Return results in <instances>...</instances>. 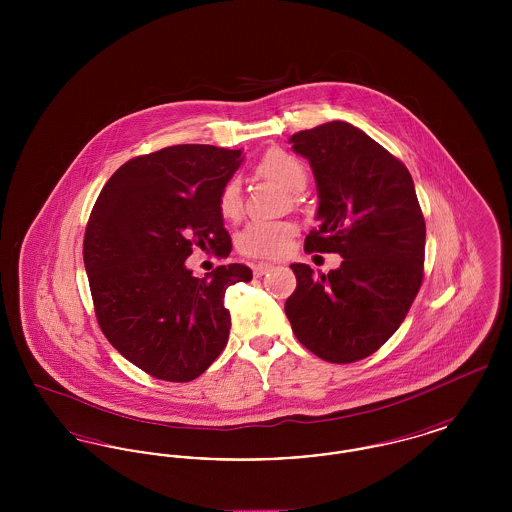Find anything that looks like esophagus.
<instances>
[{
    "instance_id": "obj_1",
    "label": "esophagus",
    "mask_w": 512,
    "mask_h": 512,
    "mask_svg": "<svg viewBox=\"0 0 512 512\" xmlns=\"http://www.w3.org/2000/svg\"><path fill=\"white\" fill-rule=\"evenodd\" d=\"M274 265H270V263H259V265H253V274L255 276H263V274H267L268 270H272Z\"/></svg>"
}]
</instances>
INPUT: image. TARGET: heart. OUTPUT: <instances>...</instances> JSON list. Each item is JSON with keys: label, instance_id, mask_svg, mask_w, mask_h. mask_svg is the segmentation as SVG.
Masks as SVG:
<instances>
[{"label": "heart", "instance_id": "b5f03b06", "mask_svg": "<svg viewBox=\"0 0 512 512\" xmlns=\"http://www.w3.org/2000/svg\"><path fill=\"white\" fill-rule=\"evenodd\" d=\"M257 171L267 178L276 180L280 186H284L292 194L303 192L309 180L303 161H299L295 155L284 149H270L261 159ZM219 207L222 217L226 219L240 217L244 199H242V186L236 178L224 184L220 192ZM293 234H295V226L292 222L253 220L238 234L236 245H238V251L247 257L274 259L286 253Z\"/></svg>", "mask_w": 512, "mask_h": 512}]
</instances>
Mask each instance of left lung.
<instances>
[{
    "label": "left lung",
    "mask_w": 512,
    "mask_h": 512,
    "mask_svg": "<svg viewBox=\"0 0 512 512\" xmlns=\"http://www.w3.org/2000/svg\"><path fill=\"white\" fill-rule=\"evenodd\" d=\"M317 180L318 230L305 251L340 253L315 276L293 263L284 309L295 338L322 361L355 363L380 349L407 317L424 274L426 224L407 167L349 122L293 134Z\"/></svg>",
    "instance_id": "8db88e82"
}]
</instances>
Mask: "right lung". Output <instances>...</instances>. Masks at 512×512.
Here are the masks:
<instances>
[{"mask_svg": "<svg viewBox=\"0 0 512 512\" xmlns=\"http://www.w3.org/2000/svg\"><path fill=\"white\" fill-rule=\"evenodd\" d=\"M242 149L184 144L124 163L103 186L84 234V267L99 328L132 365L167 382H192L230 334L224 293L249 282L232 263L195 278V245L228 257L219 199Z\"/></svg>", "mask_w": 512, "mask_h": 512, "instance_id": "1", "label": "right lung"}]
</instances>
